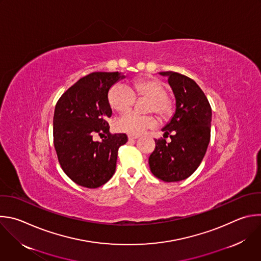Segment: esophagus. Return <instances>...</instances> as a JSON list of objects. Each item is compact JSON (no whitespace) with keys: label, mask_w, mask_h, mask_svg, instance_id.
Here are the masks:
<instances>
[{"label":"esophagus","mask_w":261,"mask_h":261,"mask_svg":"<svg viewBox=\"0 0 261 261\" xmlns=\"http://www.w3.org/2000/svg\"><path fill=\"white\" fill-rule=\"evenodd\" d=\"M138 137H139L138 135H131V134L128 135V139H129V140H134V139H137Z\"/></svg>","instance_id":"34e87169"}]
</instances>
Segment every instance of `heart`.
<instances>
[{
	"mask_svg": "<svg viewBox=\"0 0 261 261\" xmlns=\"http://www.w3.org/2000/svg\"><path fill=\"white\" fill-rule=\"evenodd\" d=\"M135 97L150 99L148 112H154L162 117H167L172 113L173 107L167 97L166 86L156 79L135 80L130 86L122 83L116 84L111 88L108 99L113 110L122 113L134 105ZM156 123L155 117L151 115L140 116L134 112H128L116 121L115 127L119 132L139 135L153 128Z\"/></svg>",
	"mask_w": 261,
	"mask_h": 261,
	"instance_id": "obj_1",
	"label": "heart"
}]
</instances>
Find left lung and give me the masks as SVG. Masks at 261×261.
<instances>
[{
	"mask_svg": "<svg viewBox=\"0 0 261 261\" xmlns=\"http://www.w3.org/2000/svg\"><path fill=\"white\" fill-rule=\"evenodd\" d=\"M175 97V113L162 129L171 141L154 139L155 148L148 158L152 174L166 182L190 177L200 166L209 141L212 111L210 103L191 77L175 71H162Z\"/></svg>",
	"mask_w": 261,
	"mask_h": 261,
	"instance_id": "8db88e82",
	"label": "left lung"
}]
</instances>
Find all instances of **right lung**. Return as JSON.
<instances>
[{
  "label": "right lung",
  "mask_w": 261,
  "mask_h": 261,
  "mask_svg": "<svg viewBox=\"0 0 261 261\" xmlns=\"http://www.w3.org/2000/svg\"><path fill=\"white\" fill-rule=\"evenodd\" d=\"M125 75L122 72H92L80 79L56 103L53 118L54 146L65 174L76 185L96 189L116 171L118 149L127 135L110 133L112 117L109 91ZM106 133L101 142L93 137ZM101 137V136H100Z\"/></svg>",
  "instance_id": "add662e5"
}]
</instances>
